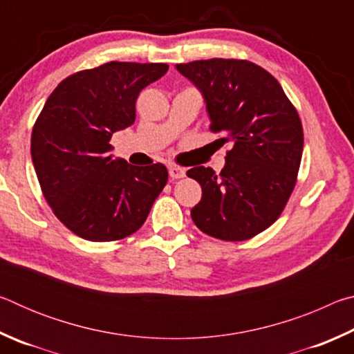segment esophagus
<instances>
[{
    "label": "esophagus",
    "instance_id": "34e87169",
    "mask_svg": "<svg viewBox=\"0 0 354 354\" xmlns=\"http://www.w3.org/2000/svg\"><path fill=\"white\" fill-rule=\"evenodd\" d=\"M169 175L173 179H179V178H184L185 176V170L181 169V167L178 165H170L169 167Z\"/></svg>",
    "mask_w": 354,
    "mask_h": 354
}]
</instances>
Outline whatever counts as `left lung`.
<instances>
[{"label":"left lung","mask_w":354,"mask_h":354,"mask_svg":"<svg viewBox=\"0 0 354 354\" xmlns=\"http://www.w3.org/2000/svg\"><path fill=\"white\" fill-rule=\"evenodd\" d=\"M176 70L201 92L212 133L232 145L218 175L211 167L187 171L203 190L192 220L220 241H247L289 201L303 154L301 120L279 82L253 62L207 59Z\"/></svg>","instance_id":"1"}]
</instances>
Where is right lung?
<instances>
[{
	"label": "right lung",
	"mask_w": 354,
	"mask_h": 354,
	"mask_svg": "<svg viewBox=\"0 0 354 354\" xmlns=\"http://www.w3.org/2000/svg\"><path fill=\"white\" fill-rule=\"evenodd\" d=\"M167 64L107 62L82 70L48 97L31 136V156L45 200L86 241H120L145 223L165 187V165L112 159L111 137L136 120L142 88Z\"/></svg>",
	"instance_id": "add662e5"
}]
</instances>
